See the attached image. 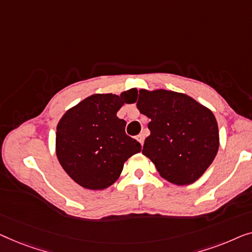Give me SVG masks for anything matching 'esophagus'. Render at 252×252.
<instances>
[{
  "instance_id": "1",
  "label": "esophagus",
  "mask_w": 252,
  "mask_h": 252,
  "mask_svg": "<svg viewBox=\"0 0 252 252\" xmlns=\"http://www.w3.org/2000/svg\"><path fill=\"white\" fill-rule=\"evenodd\" d=\"M137 140L139 141L140 145H144V140H145V134H144V133H140L139 136L137 137Z\"/></svg>"
}]
</instances>
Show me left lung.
I'll list each match as a JSON object with an SVG mask.
<instances>
[{"label":"left lung","instance_id":"1","mask_svg":"<svg viewBox=\"0 0 252 252\" xmlns=\"http://www.w3.org/2000/svg\"><path fill=\"white\" fill-rule=\"evenodd\" d=\"M137 107L151 119L143 154L162 178L177 186L196 182L219 148L214 113L189 95L164 89H140Z\"/></svg>","mask_w":252,"mask_h":252}]
</instances>
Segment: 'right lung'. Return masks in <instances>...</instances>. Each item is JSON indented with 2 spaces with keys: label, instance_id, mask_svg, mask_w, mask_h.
Wrapping results in <instances>:
<instances>
[{
  "label": "right lung",
  "instance_id": "add662e5",
  "mask_svg": "<svg viewBox=\"0 0 252 252\" xmlns=\"http://www.w3.org/2000/svg\"><path fill=\"white\" fill-rule=\"evenodd\" d=\"M136 100L134 88L121 94H94L70 107L59 120L57 158L80 186L92 190L112 186L127 158L141 151L140 144L126 136V122L116 116L123 104Z\"/></svg>",
  "mask_w": 252,
  "mask_h": 252
}]
</instances>
